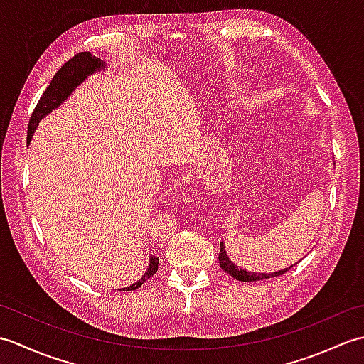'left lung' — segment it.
Instances as JSON below:
<instances>
[{
    "label": "left lung",
    "mask_w": 364,
    "mask_h": 364,
    "mask_svg": "<svg viewBox=\"0 0 364 364\" xmlns=\"http://www.w3.org/2000/svg\"><path fill=\"white\" fill-rule=\"evenodd\" d=\"M219 264L220 267L225 270L227 274H230L233 278H236V280L239 282H258V280H266V278H274V277H280L283 274L288 272V270H291V267L294 266H289L286 267L283 270H278V272H270V274H261V272H247V270L244 269H239L233 261H230L228 255L225 252V247H223V242H220V252H219Z\"/></svg>",
    "instance_id": "obj_1"
}]
</instances>
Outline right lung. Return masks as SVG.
I'll list each match as a JSON object with an SVG mask.
<instances>
[{"label":"right lung","mask_w":364,"mask_h":364,"mask_svg":"<svg viewBox=\"0 0 364 364\" xmlns=\"http://www.w3.org/2000/svg\"><path fill=\"white\" fill-rule=\"evenodd\" d=\"M100 68H103V60L92 56L89 51L75 54L72 59H68L67 63L59 68L58 73L53 76L50 86L45 89L43 95L38 100L33 114H31L28 127V142L31 141V137H33L38 122H41L45 115H48L53 109H56L60 103H64V100H67L68 95L78 87V84H81V81L86 80L89 75L100 70ZM158 262L159 258L150 257V266L149 270L144 274V277L137 283L128 286V288H123V291H134L139 286H142L150 277L158 272Z\"/></svg>","instance_id":"add662e5"}]
</instances>
